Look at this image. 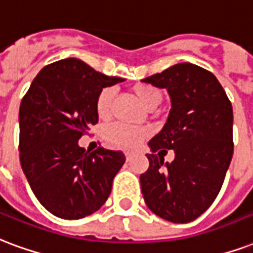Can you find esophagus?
I'll list each match as a JSON object with an SVG mask.
<instances>
[{"label":"esophagus","instance_id":"obj_1","mask_svg":"<svg viewBox=\"0 0 253 253\" xmlns=\"http://www.w3.org/2000/svg\"><path fill=\"white\" fill-rule=\"evenodd\" d=\"M125 155H126V160L130 161L132 158V154L131 153H125Z\"/></svg>","mask_w":253,"mask_h":253}]
</instances>
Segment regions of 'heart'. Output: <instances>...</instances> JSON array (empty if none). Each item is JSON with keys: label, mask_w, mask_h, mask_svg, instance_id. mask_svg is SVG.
<instances>
[{"label": "heart", "mask_w": 253, "mask_h": 253, "mask_svg": "<svg viewBox=\"0 0 253 253\" xmlns=\"http://www.w3.org/2000/svg\"><path fill=\"white\" fill-rule=\"evenodd\" d=\"M132 93L135 98L139 100L142 106L147 110L153 107H157L162 102V93L160 89L146 84H136L132 87ZM114 96L115 92L114 89L107 87L103 88L99 92L96 98V112L103 119L110 117L112 110V103H114ZM150 130L145 127H128L123 125H112L104 130V139L112 147L117 149H126L131 150L135 149L146 136H149Z\"/></svg>", "instance_id": "b5f03b06"}]
</instances>
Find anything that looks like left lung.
<instances>
[{
	"label": "left lung",
	"mask_w": 253,
	"mask_h": 253,
	"mask_svg": "<svg viewBox=\"0 0 253 253\" xmlns=\"http://www.w3.org/2000/svg\"><path fill=\"white\" fill-rule=\"evenodd\" d=\"M141 82L166 89L171 104L162 130L149 142L150 166L141 174L145 203L168 221H193L212 205L231 165L232 104L216 76L192 63ZM166 150L174 151L170 164L159 154Z\"/></svg>",
	"instance_id": "1"
}]
</instances>
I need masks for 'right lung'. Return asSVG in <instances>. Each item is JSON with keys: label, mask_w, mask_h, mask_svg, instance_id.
I'll list each match as a JSON object with an SVG mask.
<instances>
[{"label": "right lung", "mask_w": 253, "mask_h": 253, "mask_svg": "<svg viewBox=\"0 0 253 253\" xmlns=\"http://www.w3.org/2000/svg\"><path fill=\"white\" fill-rule=\"evenodd\" d=\"M122 82L68 57L41 69L21 100L22 171L41 205L60 218L78 220L100 209L126 161L122 151L79 146L98 123L99 92Z\"/></svg>", "instance_id": "add662e5"}]
</instances>
